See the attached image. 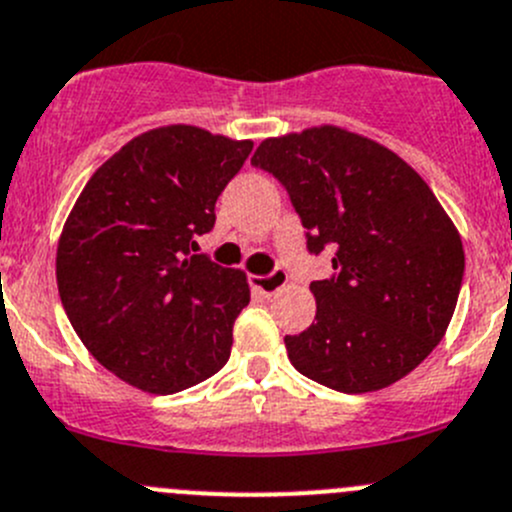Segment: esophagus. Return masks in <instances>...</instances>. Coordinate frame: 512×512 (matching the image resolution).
I'll return each instance as SVG.
<instances>
[{"mask_svg":"<svg viewBox=\"0 0 512 512\" xmlns=\"http://www.w3.org/2000/svg\"><path fill=\"white\" fill-rule=\"evenodd\" d=\"M287 280H290V277H287L285 270H275V272H270V275L252 277L250 282H252V287H255L257 292H262L265 297H272L287 285Z\"/></svg>","mask_w":512,"mask_h":512,"instance_id":"1","label":"esophagus"}]
</instances>
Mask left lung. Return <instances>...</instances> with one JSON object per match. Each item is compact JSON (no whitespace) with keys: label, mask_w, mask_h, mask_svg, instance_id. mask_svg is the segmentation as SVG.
Listing matches in <instances>:
<instances>
[{"label":"left lung","mask_w":512,"mask_h":512,"mask_svg":"<svg viewBox=\"0 0 512 512\" xmlns=\"http://www.w3.org/2000/svg\"><path fill=\"white\" fill-rule=\"evenodd\" d=\"M252 165L287 187L310 252L335 250V275L310 285L315 322L285 337L295 370L350 395L403 380L443 340L465 270L458 227L428 182L335 124L267 137Z\"/></svg>","instance_id":"1"}]
</instances>
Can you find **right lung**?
<instances>
[{
	"label": "right lung",
	"mask_w": 512,
	"mask_h": 512,
	"mask_svg": "<svg viewBox=\"0 0 512 512\" xmlns=\"http://www.w3.org/2000/svg\"><path fill=\"white\" fill-rule=\"evenodd\" d=\"M252 152L195 127H155L84 185L57 245V287L94 360L137 390L172 395L225 367L250 302L242 270L192 255Z\"/></svg>",
	"instance_id": "1"
}]
</instances>
